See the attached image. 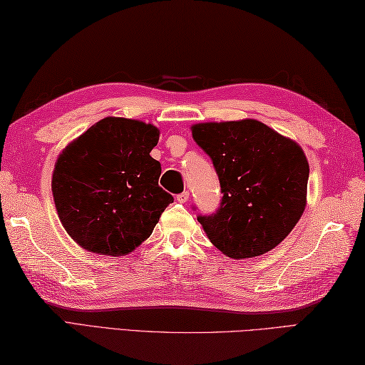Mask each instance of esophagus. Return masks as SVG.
<instances>
[{
    "instance_id": "obj_1",
    "label": "esophagus",
    "mask_w": 365,
    "mask_h": 365,
    "mask_svg": "<svg viewBox=\"0 0 365 365\" xmlns=\"http://www.w3.org/2000/svg\"><path fill=\"white\" fill-rule=\"evenodd\" d=\"M188 197H190V192H188V191H183V192H180V195H177V196H175L177 202H180V204H185V202H187Z\"/></svg>"
}]
</instances>
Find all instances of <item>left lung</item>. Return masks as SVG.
<instances>
[{
	"label": "left lung",
	"mask_w": 365,
	"mask_h": 365,
	"mask_svg": "<svg viewBox=\"0 0 365 365\" xmlns=\"http://www.w3.org/2000/svg\"><path fill=\"white\" fill-rule=\"evenodd\" d=\"M191 131L212 158L222 192L218 210L197 216L208 240L237 260L273 250L304 212V152L255 119L196 123Z\"/></svg>",
	"instance_id": "left-lung-1"
}]
</instances>
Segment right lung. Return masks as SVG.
<instances>
[{"mask_svg":"<svg viewBox=\"0 0 365 365\" xmlns=\"http://www.w3.org/2000/svg\"><path fill=\"white\" fill-rule=\"evenodd\" d=\"M158 138L152 123L105 118L61 152L51 178L54 205L83 250L130 254L174 202L158 187L161 165L150 157Z\"/></svg>","mask_w":365,"mask_h":365,"instance_id":"add662e5","label":"right lung"}]
</instances>
